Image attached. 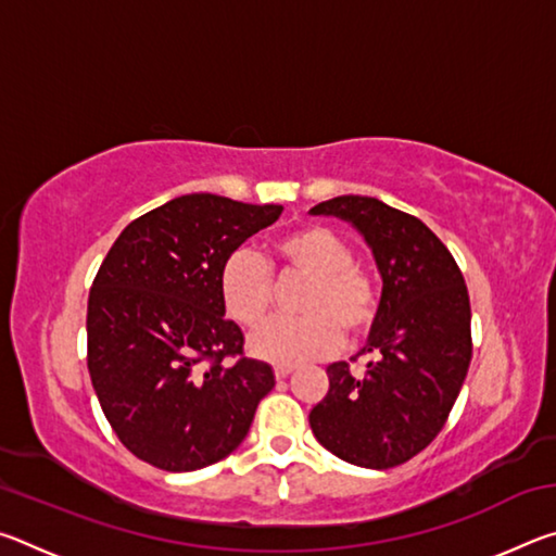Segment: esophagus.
I'll list each match as a JSON object with an SVG mask.
<instances>
[{"mask_svg": "<svg viewBox=\"0 0 556 556\" xmlns=\"http://www.w3.org/2000/svg\"><path fill=\"white\" fill-rule=\"evenodd\" d=\"M291 372H294V365H277V368H275L277 380H285V378H289Z\"/></svg>", "mask_w": 556, "mask_h": 556, "instance_id": "34e87169", "label": "esophagus"}]
</instances>
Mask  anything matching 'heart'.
Returning a JSON list of instances; mask_svg holds the SVG:
<instances>
[{"label":"heart","instance_id":"b5f03b06","mask_svg":"<svg viewBox=\"0 0 556 556\" xmlns=\"http://www.w3.org/2000/svg\"><path fill=\"white\" fill-rule=\"evenodd\" d=\"M271 257L291 275L308 277L296 308L304 316L275 318L250 338L252 355L296 365L331 355L348 336H361L378 316V289L341 235L326 225H301L271 244ZM223 312L242 328L260 326L271 312L275 285L265 260L252 250L230 252L218 271Z\"/></svg>","mask_w":556,"mask_h":556}]
</instances>
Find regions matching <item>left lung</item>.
<instances>
[{
  "mask_svg": "<svg viewBox=\"0 0 556 556\" xmlns=\"http://www.w3.org/2000/svg\"><path fill=\"white\" fill-rule=\"evenodd\" d=\"M363 235L382 277L363 375L328 365V392L308 414L318 444L363 468L400 466L446 425L470 365V301L464 275L434 232L370 195L314 205Z\"/></svg>",
  "mask_w": 556,
  "mask_h": 556,
  "instance_id": "1",
  "label": "left lung"
}]
</instances>
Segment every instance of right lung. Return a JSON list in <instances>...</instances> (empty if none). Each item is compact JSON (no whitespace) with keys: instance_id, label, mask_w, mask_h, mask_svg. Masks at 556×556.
<instances>
[{"instance_id":"add662e5","label":"right lung","mask_w":556,"mask_h":556,"mask_svg":"<svg viewBox=\"0 0 556 556\" xmlns=\"http://www.w3.org/2000/svg\"><path fill=\"white\" fill-rule=\"evenodd\" d=\"M281 205L188 193L131 220L88 299V370L110 427L137 458L184 473L230 456L260 400L267 363L240 357L244 336L218 296L225 257L275 223Z\"/></svg>"}]
</instances>
